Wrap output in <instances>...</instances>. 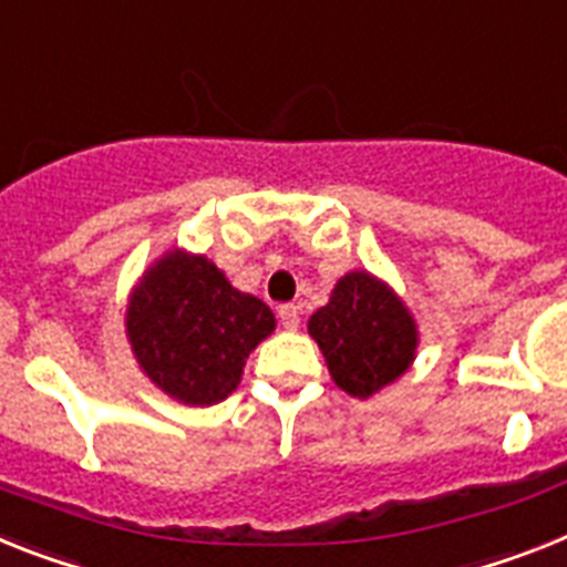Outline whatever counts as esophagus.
<instances>
[{
    "mask_svg": "<svg viewBox=\"0 0 567 567\" xmlns=\"http://www.w3.org/2000/svg\"><path fill=\"white\" fill-rule=\"evenodd\" d=\"M279 320H282L285 328H297L299 326V306H293V302H285V306H279Z\"/></svg>",
    "mask_w": 567,
    "mask_h": 567,
    "instance_id": "esophagus-1",
    "label": "esophagus"
}]
</instances>
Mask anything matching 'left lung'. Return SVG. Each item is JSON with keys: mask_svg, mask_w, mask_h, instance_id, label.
<instances>
[{"mask_svg": "<svg viewBox=\"0 0 567 567\" xmlns=\"http://www.w3.org/2000/svg\"><path fill=\"white\" fill-rule=\"evenodd\" d=\"M308 331L337 386L354 398H369L401 378L417 346L415 322L401 299L363 270L342 276L331 302L311 317Z\"/></svg>", "mask_w": 567, "mask_h": 567, "instance_id": "obj_1", "label": "left lung"}]
</instances>
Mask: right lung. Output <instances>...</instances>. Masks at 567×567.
I'll use <instances>...</instances> for the list:
<instances>
[{
	"label": "right lung",
	"mask_w": 567,
	"mask_h": 567,
	"mask_svg": "<svg viewBox=\"0 0 567 567\" xmlns=\"http://www.w3.org/2000/svg\"><path fill=\"white\" fill-rule=\"evenodd\" d=\"M126 331L152 383L210 406L239 386L247 354L274 331V313L236 291L213 261L175 250L135 288Z\"/></svg>",
	"instance_id": "obj_1"
}]
</instances>
